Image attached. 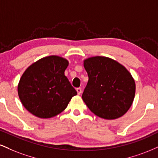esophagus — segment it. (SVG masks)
<instances>
[{
    "instance_id": "esophagus-1",
    "label": "esophagus",
    "mask_w": 158,
    "mask_h": 158,
    "mask_svg": "<svg viewBox=\"0 0 158 158\" xmlns=\"http://www.w3.org/2000/svg\"><path fill=\"white\" fill-rule=\"evenodd\" d=\"M77 94L79 95H80L81 93V87H77Z\"/></svg>"
}]
</instances>
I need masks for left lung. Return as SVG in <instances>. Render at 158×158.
<instances>
[{
	"instance_id": "left-lung-1",
	"label": "left lung",
	"mask_w": 158,
	"mask_h": 158,
	"mask_svg": "<svg viewBox=\"0 0 158 158\" xmlns=\"http://www.w3.org/2000/svg\"><path fill=\"white\" fill-rule=\"evenodd\" d=\"M88 81L82 94L87 107L97 116L115 119L128 111L133 102L135 84L120 63L104 56L85 60Z\"/></svg>"
}]
</instances>
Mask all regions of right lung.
<instances>
[{
  "mask_svg": "<svg viewBox=\"0 0 158 158\" xmlns=\"http://www.w3.org/2000/svg\"><path fill=\"white\" fill-rule=\"evenodd\" d=\"M68 60L49 56L29 66L19 81L18 96L28 112L42 118L60 114L77 94L64 76Z\"/></svg>",
  "mask_w": 158,
  "mask_h": 158,
  "instance_id": "add662e5",
  "label": "right lung"
}]
</instances>
